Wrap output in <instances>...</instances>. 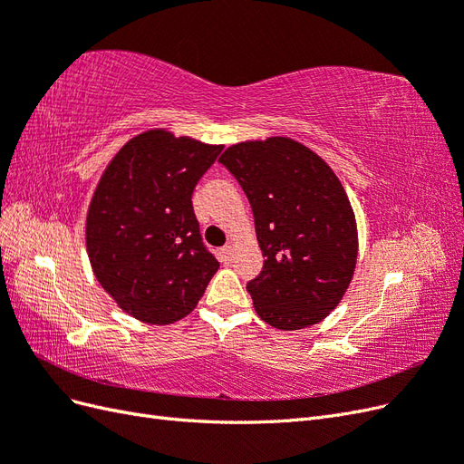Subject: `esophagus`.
Segmentation results:
<instances>
[{
    "mask_svg": "<svg viewBox=\"0 0 464 464\" xmlns=\"http://www.w3.org/2000/svg\"><path fill=\"white\" fill-rule=\"evenodd\" d=\"M232 257H234V249H232V246H224V247L220 249V261H224V263H230V261H232Z\"/></svg>",
    "mask_w": 464,
    "mask_h": 464,
    "instance_id": "obj_1",
    "label": "esophagus"
}]
</instances>
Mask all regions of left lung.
Segmentation results:
<instances>
[{
    "instance_id": "obj_1",
    "label": "left lung",
    "mask_w": 464,
    "mask_h": 464,
    "mask_svg": "<svg viewBox=\"0 0 464 464\" xmlns=\"http://www.w3.org/2000/svg\"><path fill=\"white\" fill-rule=\"evenodd\" d=\"M246 191L263 271L247 283L257 315L280 331L315 325L354 276L358 228L331 166L290 137L244 141L218 159Z\"/></svg>"
}]
</instances>
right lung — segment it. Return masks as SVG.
<instances>
[{"label":"right lung","mask_w":464,"mask_h":464,"mask_svg":"<svg viewBox=\"0 0 464 464\" xmlns=\"http://www.w3.org/2000/svg\"><path fill=\"white\" fill-rule=\"evenodd\" d=\"M220 150L149 130L130 139L102 172L87 213V254L98 283L131 317L150 325L179 321L218 271L191 195Z\"/></svg>","instance_id":"obj_1"}]
</instances>
